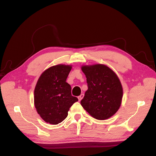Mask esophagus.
Here are the masks:
<instances>
[{
	"mask_svg": "<svg viewBox=\"0 0 156 156\" xmlns=\"http://www.w3.org/2000/svg\"><path fill=\"white\" fill-rule=\"evenodd\" d=\"M83 98H84V94H81L78 97V100H79V101H81V100Z\"/></svg>",
	"mask_w": 156,
	"mask_h": 156,
	"instance_id": "obj_1",
	"label": "esophagus"
}]
</instances>
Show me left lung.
Here are the masks:
<instances>
[{
	"label": "left lung",
	"instance_id": "left-lung-1",
	"mask_svg": "<svg viewBox=\"0 0 156 156\" xmlns=\"http://www.w3.org/2000/svg\"><path fill=\"white\" fill-rule=\"evenodd\" d=\"M88 88L80 104L91 115L104 120L114 115L121 106L123 88L117 74L106 65H83Z\"/></svg>",
	"mask_w": 156,
	"mask_h": 156
}]
</instances>
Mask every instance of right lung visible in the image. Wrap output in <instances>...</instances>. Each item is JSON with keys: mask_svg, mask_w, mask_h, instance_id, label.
Wrapping results in <instances>:
<instances>
[{"mask_svg": "<svg viewBox=\"0 0 156 156\" xmlns=\"http://www.w3.org/2000/svg\"><path fill=\"white\" fill-rule=\"evenodd\" d=\"M71 65L58 64L42 72L36 84L34 106L44 122L56 125L67 117L72 104L78 101L71 94V86L66 82Z\"/></svg>", "mask_w": 156, "mask_h": 156, "instance_id": "obj_1", "label": "right lung"}]
</instances>
